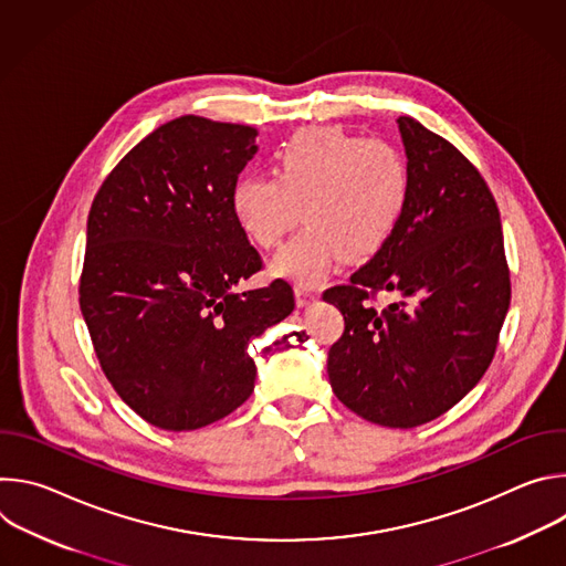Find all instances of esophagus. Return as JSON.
Returning <instances> with one entry per match:
<instances>
[{
  "instance_id": "esophagus-1",
  "label": "esophagus",
  "mask_w": 566,
  "mask_h": 566,
  "mask_svg": "<svg viewBox=\"0 0 566 566\" xmlns=\"http://www.w3.org/2000/svg\"><path fill=\"white\" fill-rule=\"evenodd\" d=\"M315 297H317V291H315V289L302 286V284L295 286V302H297V306H308Z\"/></svg>"
}]
</instances>
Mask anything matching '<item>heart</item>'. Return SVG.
<instances>
[{"mask_svg":"<svg viewBox=\"0 0 566 566\" xmlns=\"http://www.w3.org/2000/svg\"><path fill=\"white\" fill-rule=\"evenodd\" d=\"M273 175H244L230 190V212L255 247L273 249L302 214L271 262V273L317 286L343 260L378 255L412 197V168L398 145L343 127H306L273 154Z\"/></svg>","mask_w":566,"mask_h":566,"instance_id":"b5f03b06","label":"heart"}]
</instances>
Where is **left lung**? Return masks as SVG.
Segmentation results:
<instances>
[{
	"label": "left lung",
	"mask_w": 566,
	"mask_h": 566,
	"mask_svg": "<svg viewBox=\"0 0 566 566\" xmlns=\"http://www.w3.org/2000/svg\"><path fill=\"white\" fill-rule=\"evenodd\" d=\"M398 129L412 197L389 244L325 291L345 317L327 358L334 394L385 428L448 412L486 374L511 304L497 203L470 160L410 116ZM378 290L401 300L385 310Z\"/></svg>",
	"instance_id": "obj_1"
}]
</instances>
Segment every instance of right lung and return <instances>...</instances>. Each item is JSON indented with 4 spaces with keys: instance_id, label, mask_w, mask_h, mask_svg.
I'll return each instance as SVG.
<instances>
[{
    "instance_id": "right-lung-1",
    "label": "right lung",
    "mask_w": 566,
    "mask_h": 566,
    "mask_svg": "<svg viewBox=\"0 0 566 566\" xmlns=\"http://www.w3.org/2000/svg\"><path fill=\"white\" fill-rule=\"evenodd\" d=\"M258 129L181 116L132 147L87 219L80 311L107 380L147 423L210 426L255 387L249 343L295 306L275 280L234 291L262 269L230 212Z\"/></svg>"
}]
</instances>
